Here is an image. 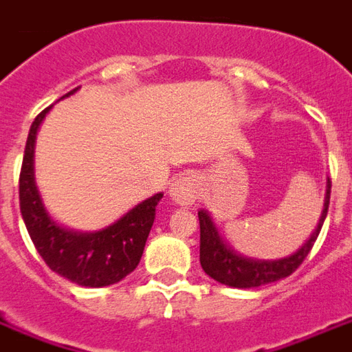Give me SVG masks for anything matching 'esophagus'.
Listing matches in <instances>:
<instances>
[{"label": "esophagus", "instance_id": "1", "mask_svg": "<svg viewBox=\"0 0 352 352\" xmlns=\"http://www.w3.org/2000/svg\"><path fill=\"white\" fill-rule=\"evenodd\" d=\"M198 190H200V184H198V179L192 173H184V175H179L171 183V188H169V196L181 204V206H190L196 198H198Z\"/></svg>", "mask_w": 352, "mask_h": 352}]
</instances>
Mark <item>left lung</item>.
<instances>
[{"mask_svg":"<svg viewBox=\"0 0 352 352\" xmlns=\"http://www.w3.org/2000/svg\"><path fill=\"white\" fill-rule=\"evenodd\" d=\"M330 192L331 181L328 179V188H326V200H324V210L318 219V225L313 230L311 238L305 242L296 253H292L289 257L276 259V261H265V259H250L240 253H236L230 245L221 238L217 227L210 217L208 211H198L200 219V263L201 269L206 270V274L217 280L221 284L230 287H257L263 284H270L280 278L289 276L294 270L305 261V257L309 255L311 248L318 238L324 219L328 215V206H330Z\"/></svg>","mask_w":352,"mask_h":352,"instance_id":"1","label":"left lung"}]
</instances>
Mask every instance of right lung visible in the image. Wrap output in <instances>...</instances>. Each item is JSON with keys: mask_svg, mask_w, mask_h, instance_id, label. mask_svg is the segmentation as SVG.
I'll use <instances>...</instances> for the list:
<instances>
[{"mask_svg": "<svg viewBox=\"0 0 352 352\" xmlns=\"http://www.w3.org/2000/svg\"><path fill=\"white\" fill-rule=\"evenodd\" d=\"M74 91L66 93L65 97L72 95ZM49 108H45L34 120L22 158L19 198H21L24 225L28 228V234L41 259L56 274L85 287L116 284L129 272H133L135 267L141 261L142 250L156 217V206L164 194H154L141 204H137L124 217H120L116 223H112L102 230L76 232L60 227L49 217L34 181L36 133Z\"/></svg>", "mask_w": 352, "mask_h": 352, "instance_id": "right-lung-1", "label": "right lung"}]
</instances>
